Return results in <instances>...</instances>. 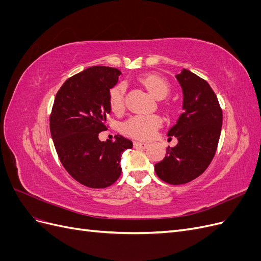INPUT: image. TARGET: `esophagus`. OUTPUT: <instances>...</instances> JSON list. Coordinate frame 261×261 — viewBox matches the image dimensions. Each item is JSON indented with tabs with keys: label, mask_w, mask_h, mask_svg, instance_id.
Here are the masks:
<instances>
[{
	"label": "esophagus",
	"mask_w": 261,
	"mask_h": 261,
	"mask_svg": "<svg viewBox=\"0 0 261 261\" xmlns=\"http://www.w3.org/2000/svg\"><path fill=\"white\" fill-rule=\"evenodd\" d=\"M149 146L148 143H144V141H134V147L135 148H147Z\"/></svg>",
	"instance_id": "34e87169"
}]
</instances>
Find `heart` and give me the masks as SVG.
Here are the masks:
<instances>
[{
	"label": "heart",
	"mask_w": 261,
	"mask_h": 261,
	"mask_svg": "<svg viewBox=\"0 0 261 261\" xmlns=\"http://www.w3.org/2000/svg\"><path fill=\"white\" fill-rule=\"evenodd\" d=\"M148 91L156 99H164L171 90L169 82L158 74H149L140 80ZM125 85L116 84L109 91V105L113 112H121L124 109ZM161 126V118L155 114L135 115L126 120L122 125V130L126 135L140 139H148L153 136Z\"/></svg>",
	"instance_id": "b5f03b06"
}]
</instances>
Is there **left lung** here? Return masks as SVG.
I'll return each instance as SVG.
<instances>
[{"label":"left lung","mask_w":261,"mask_h":261,"mask_svg":"<svg viewBox=\"0 0 261 261\" xmlns=\"http://www.w3.org/2000/svg\"><path fill=\"white\" fill-rule=\"evenodd\" d=\"M176 78L183 89L184 111L168 136H175L178 143L168 147L164 159L154 165L156 175L171 185L186 184L206 171L222 127V109L209 84L185 68Z\"/></svg>","instance_id":"8db88e82"}]
</instances>
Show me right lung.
<instances>
[{
	"label": "right lung",
	"instance_id": "right-lung-1",
	"mask_svg": "<svg viewBox=\"0 0 261 261\" xmlns=\"http://www.w3.org/2000/svg\"><path fill=\"white\" fill-rule=\"evenodd\" d=\"M120 75L114 67L87 68L62 85L52 107L50 130L60 161L70 176L90 188L115 183L122 173L121 154L133 147L132 140L121 135L115 140L99 139L111 112L109 91Z\"/></svg>",
	"mask_w": 261,
	"mask_h": 261
}]
</instances>
